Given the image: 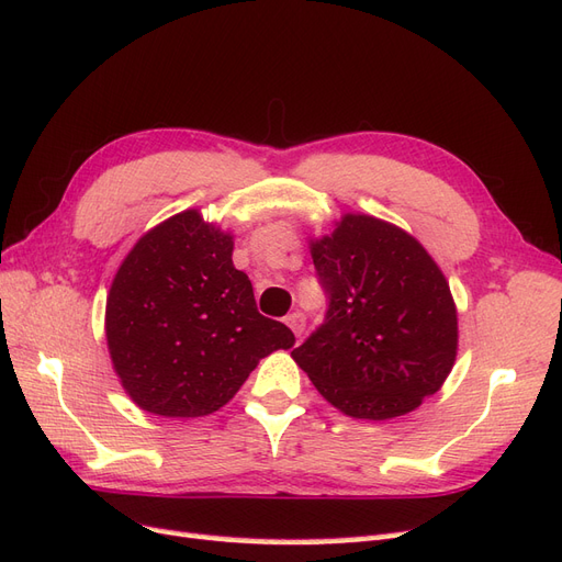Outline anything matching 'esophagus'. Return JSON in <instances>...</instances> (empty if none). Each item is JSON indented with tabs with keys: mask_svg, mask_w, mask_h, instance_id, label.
<instances>
[{
	"mask_svg": "<svg viewBox=\"0 0 562 562\" xmlns=\"http://www.w3.org/2000/svg\"><path fill=\"white\" fill-rule=\"evenodd\" d=\"M284 323L290 325V329H292V333H294L296 337L304 335V329H306V318H304V313H301V311H294V313L286 315Z\"/></svg>",
	"mask_w": 562,
	"mask_h": 562,
	"instance_id": "obj_1",
	"label": "esophagus"
}]
</instances>
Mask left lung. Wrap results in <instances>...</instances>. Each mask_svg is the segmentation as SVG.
<instances>
[{
  "mask_svg": "<svg viewBox=\"0 0 562 562\" xmlns=\"http://www.w3.org/2000/svg\"><path fill=\"white\" fill-rule=\"evenodd\" d=\"M329 306L292 351L315 390L358 420H392L441 390L458 353V311L441 268L392 223L344 213L311 239Z\"/></svg>",
  "mask_w": 562,
  "mask_h": 562,
  "instance_id": "left-lung-1",
  "label": "left lung"
}]
</instances>
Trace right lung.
<instances>
[{"label":"right lung","mask_w":562,"mask_h":562,"mask_svg":"<svg viewBox=\"0 0 562 562\" xmlns=\"http://www.w3.org/2000/svg\"><path fill=\"white\" fill-rule=\"evenodd\" d=\"M233 249V235L187 209L123 258L104 329L113 370L142 411L201 418L223 408L261 358L294 347L290 327L258 313Z\"/></svg>","instance_id":"obj_1"}]
</instances>
